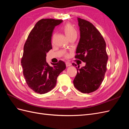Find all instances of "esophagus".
Here are the masks:
<instances>
[{"mask_svg": "<svg viewBox=\"0 0 129 129\" xmlns=\"http://www.w3.org/2000/svg\"><path fill=\"white\" fill-rule=\"evenodd\" d=\"M66 66H67V67H69V66H72V63L69 62H66Z\"/></svg>", "mask_w": 129, "mask_h": 129, "instance_id": "1", "label": "esophagus"}]
</instances>
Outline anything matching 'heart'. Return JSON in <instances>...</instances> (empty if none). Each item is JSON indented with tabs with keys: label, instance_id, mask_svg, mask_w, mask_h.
<instances>
[{
	"label": "heart",
	"instance_id": "heart-1",
	"mask_svg": "<svg viewBox=\"0 0 129 129\" xmlns=\"http://www.w3.org/2000/svg\"><path fill=\"white\" fill-rule=\"evenodd\" d=\"M63 30L68 38L73 36H77V30L71 24H66L63 27ZM66 56H68V55H66Z\"/></svg>",
	"mask_w": 129,
	"mask_h": 129
}]
</instances>
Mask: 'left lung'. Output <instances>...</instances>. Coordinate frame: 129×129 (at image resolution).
<instances>
[{
  "mask_svg": "<svg viewBox=\"0 0 129 129\" xmlns=\"http://www.w3.org/2000/svg\"><path fill=\"white\" fill-rule=\"evenodd\" d=\"M80 31L75 58L85 62L73 81L75 87L83 93L96 91L104 80L108 56L106 44L102 35L91 23L77 18ZM73 66H76L73 63Z\"/></svg>",
  "mask_w": 129,
  "mask_h": 129,
  "instance_id": "1",
  "label": "left lung"
}]
</instances>
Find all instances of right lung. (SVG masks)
Returning a JSON list of instances; mask_svg holds the SVG:
<instances>
[{
	"label": "right lung",
	"mask_w": 129,
	"mask_h": 129,
	"mask_svg": "<svg viewBox=\"0 0 129 129\" xmlns=\"http://www.w3.org/2000/svg\"><path fill=\"white\" fill-rule=\"evenodd\" d=\"M62 20L43 19L37 22L31 30L24 47L21 63L28 86L36 92L44 94L52 90L57 77L66 68L64 62H46V54L52 48L51 37L55 27Z\"/></svg>",
	"instance_id": "obj_1"
}]
</instances>
